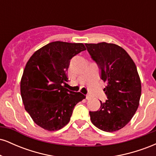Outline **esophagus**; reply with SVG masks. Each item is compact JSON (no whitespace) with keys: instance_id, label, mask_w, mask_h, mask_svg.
Here are the masks:
<instances>
[{"instance_id":"esophagus-1","label":"esophagus","mask_w":156,"mask_h":156,"mask_svg":"<svg viewBox=\"0 0 156 156\" xmlns=\"http://www.w3.org/2000/svg\"><path fill=\"white\" fill-rule=\"evenodd\" d=\"M86 98H87V100H89V99H91V96L89 95V94H87V95H86Z\"/></svg>"}]
</instances>
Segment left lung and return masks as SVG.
I'll return each mask as SVG.
<instances>
[{"label":"left lung","mask_w":156,"mask_h":156,"mask_svg":"<svg viewBox=\"0 0 156 156\" xmlns=\"http://www.w3.org/2000/svg\"><path fill=\"white\" fill-rule=\"evenodd\" d=\"M101 69V78L108 99L101 101L96 112H89L93 125L103 131L114 132L128 124L136 112L141 86L136 67L128 53L115 44H85Z\"/></svg>","instance_id":"left-lung-1"}]
</instances>
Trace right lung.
Listing matches in <instances>:
<instances>
[{"label": "right lung", "instance_id": "obj_1", "mask_svg": "<svg viewBox=\"0 0 156 156\" xmlns=\"http://www.w3.org/2000/svg\"><path fill=\"white\" fill-rule=\"evenodd\" d=\"M86 50L83 43L53 42L37 51L27 62L20 81L25 109L34 122L49 131L70 120L73 108L86 98L66 89L67 71L73 56Z\"/></svg>", "mask_w": 156, "mask_h": 156}]
</instances>
